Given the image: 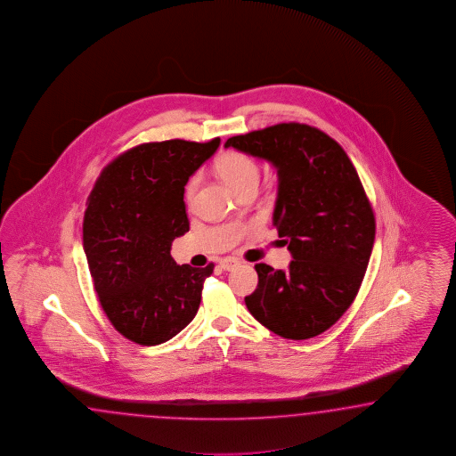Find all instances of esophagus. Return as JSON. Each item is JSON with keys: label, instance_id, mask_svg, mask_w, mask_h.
Masks as SVG:
<instances>
[{"label": "esophagus", "instance_id": "obj_1", "mask_svg": "<svg viewBox=\"0 0 456 456\" xmlns=\"http://www.w3.org/2000/svg\"><path fill=\"white\" fill-rule=\"evenodd\" d=\"M240 265V261L238 259H234V257H223L222 261H220V268L223 271H232V269L236 268Z\"/></svg>", "mask_w": 456, "mask_h": 456}]
</instances>
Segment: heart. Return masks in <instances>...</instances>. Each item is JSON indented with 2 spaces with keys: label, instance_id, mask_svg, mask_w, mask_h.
Returning <instances> with one entry per match:
<instances>
[{
  "label": "heart",
  "instance_id": "1",
  "mask_svg": "<svg viewBox=\"0 0 456 456\" xmlns=\"http://www.w3.org/2000/svg\"><path fill=\"white\" fill-rule=\"evenodd\" d=\"M216 172L230 185L233 191L256 185L261 176V167L251 155L243 152H228L222 155L216 162ZM200 187V176H191L185 187V200L191 205L197 197Z\"/></svg>",
  "mask_w": 456,
  "mask_h": 456
}]
</instances>
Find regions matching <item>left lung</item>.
<instances>
[{"mask_svg": "<svg viewBox=\"0 0 456 456\" xmlns=\"http://www.w3.org/2000/svg\"><path fill=\"white\" fill-rule=\"evenodd\" d=\"M224 147L276 167L273 224L292 256L288 271L255 266L257 288L246 307L281 338H315L354 303L374 248V211L357 170L338 142L297 122L236 135Z\"/></svg>", "mask_w": 456, "mask_h": 456, "instance_id": "obj_1", "label": "left lung"}]
</instances>
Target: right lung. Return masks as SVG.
<instances>
[{
  "label": "right lung",
  "mask_w": 456,
  "mask_h": 456,
  "mask_svg": "<svg viewBox=\"0 0 456 456\" xmlns=\"http://www.w3.org/2000/svg\"><path fill=\"white\" fill-rule=\"evenodd\" d=\"M174 141L142 143L105 167L87 199L82 241L110 324L141 346L176 336L197 315L207 268L178 266L172 241L190 230L185 185L216 149Z\"/></svg>",
  "instance_id": "obj_1"
}]
</instances>
